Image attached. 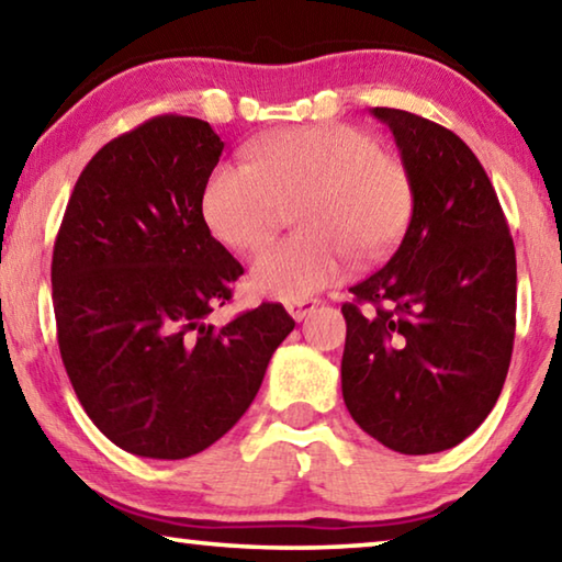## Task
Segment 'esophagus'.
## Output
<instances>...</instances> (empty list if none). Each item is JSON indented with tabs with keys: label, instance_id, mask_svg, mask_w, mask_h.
<instances>
[{
	"label": "esophagus",
	"instance_id": "obj_1",
	"mask_svg": "<svg viewBox=\"0 0 562 562\" xmlns=\"http://www.w3.org/2000/svg\"><path fill=\"white\" fill-rule=\"evenodd\" d=\"M319 305V302L315 300V297H302V300H292V302H288V313H290V317L292 319H305L310 313H313V310Z\"/></svg>",
	"mask_w": 562,
	"mask_h": 562
}]
</instances>
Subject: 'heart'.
<instances>
[{
    "mask_svg": "<svg viewBox=\"0 0 562 562\" xmlns=\"http://www.w3.org/2000/svg\"><path fill=\"white\" fill-rule=\"evenodd\" d=\"M247 165L220 162L202 190V217L222 245L260 247L297 202L302 227L265 247L249 270L257 292L302 300L340 280L350 255L380 257L405 233L413 182L403 162L362 130L340 122L307 124L255 139Z\"/></svg>",
    "mask_w": 562,
    "mask_h": 562,
    "instance_id": "1",
    "label": "heart"
}]
</instances>
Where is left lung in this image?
Returning <instances> with one entry per match:
<instances>
[{
    "label": "left lung",
    "instance_id": "left-lung-1",
    "mask_svg": "<svg viewBox=\"0 0 562 562\" xmlns=\"http://www.w3.org/2000/svg\"><path fill=\"white\" fill-rule=\"evenodd\" d=\"M370 112L397 142L413 217L342 305V397L385 448L430 456L475 432L501 397L515 340V247L483 165L456 132L390 106ZM364 301L372 314L359 313Z\"/></svg>",
    "mask_w": 562,
    "mask_h": 562
}]
</instances>
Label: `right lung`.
<instances>
[{"instance_id":"right-lung-1","label":"right lung","mask_w":562,"mask_h":562,"mask_svg":"<svg viewBox=\"0 0 562 562\" xmlns=\"http://www.w3.org/2000/svg\"><path fill=\"white\" fill-rule=\"evenodd\" d=\"M225 142L165 114L82 169L52 255L61 362L100 432L139 458L182 460L252 405L295 319L282 305L215 327L243 274L210 235L202 190Z\"/></svg>"}]
</instances>
